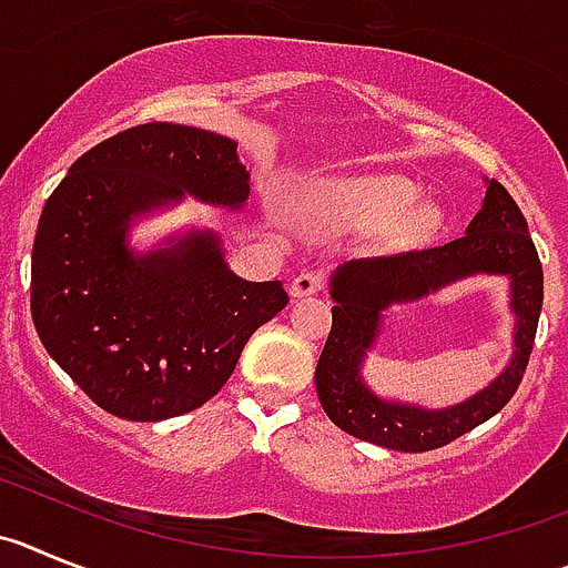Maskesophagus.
I'll return each mask as SVG.
<instances>
[{
  "instance_id": "34e87169",
  "label": "esophagus",
  "mask_w": 568,
  "mask_h": 568,
  "mask_svg": "<svg viewBox=\"0 0 568 568\" xmlns=\"http://www.w3.org/2000/svg\"><path fill=\"white\" fill-rule=\"evenodd\" d=\"M322 291V274L320 272H300L288 285V294L294 300H303V296H314Z\"/></svg>"
}]
</instances>
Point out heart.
<instances>
[{"label": "heart", "mask_w": 568, "mask_h": 568, "mask_svg": "<svg viewBox=\"0 0 568 568\" xmlns=\"http://www.w3.org/2000/svg\"><path fill=\"white\" fill-rule=\"evenodd\" d=\"M308 214L320 226L345 232L379 229V243L390 252L416 248L442 226V209L418 201V189L396 175L342 178L311 189Z\"/></svg>", "instance_id": "1"}]
</instances>
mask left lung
<instances>
[{
  "mask_svg": "<svg viewBox=\"0 0 568 568\" xmlns=\"http://www.w3.org/2000/svg\"><path fill=\"white\" fill-rule=\"evenodd\" d=\"M484 183L487 195L464 237L396 257L351 260L331 274L334 325L314 379L322 410L347 436L398 453H424L493 418L518 390L544 305V268L518 203L498 181L484 178ZM469 276H504L510 283L516 328L514 356L505 371L487 388L449 408L379 397L364 382L361 367L384 333L386 311Z\"/></svg>",
  "mask_w": 568,
  "mask_h": 568,
  "instance_id": "obj_1",
  "label": "left lung"
}]
</instances>
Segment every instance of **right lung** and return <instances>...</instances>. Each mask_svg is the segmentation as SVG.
<instances>
[{"label": "right lung", "mask_w": 568, "mask_h": 568, "mask_svg": "<svg viewBox=\"0 0 568 568\" xmlns=\"http://www.w3.org/2000/svg\"><path fill=\"white\" fill-rule=\"evenodd\" d=\"M186 197L243 212L237 141L197 126L141 124L70 166L39 217L30 314L44 351L101 410L161 422L206 405L248 336L288 305L280 280L248 283L221 234L186 229L138 252V221Z\"/></svg>", "instance_id": "1"}]
</instances>
